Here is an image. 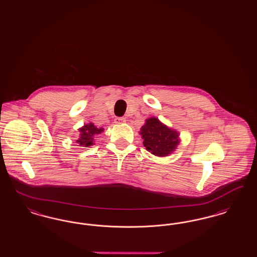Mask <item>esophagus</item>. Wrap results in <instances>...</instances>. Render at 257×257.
<instances>
[{"label": "esophagus", "instance_id": "34e87169", "mask_svg": "<svg viewBox=\"0 0 257 257\" xmlns=\"http://www.w3.org/2000/svg\"><path fill=\"white\" fill-rule=\"evenodd\" d=\"M114 122L116 124H121V123L126 122V118L125 117H116L114 119Z\"/></svg>", "mask_w": 257, "mask_h": 257}]
</instances>
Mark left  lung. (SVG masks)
<instances>
[{
	"mask_svg": "<svg viewBox=\"0 0 257 257\" xmlns=\"http://www.w3.org/2000/svg\"><path fill=\"white\" fill-rule=\"evenodd\" d=\"M140 134L147 150L159 157L170 155L180 142L179 133L163 124L156 117L147 119L146 124L141 128Z\"/></svg>",
	"mask_w": 257,
	"mask_h": 257,
	"instance_id": "left-lung-1",
	"label": "left lung"
}]
</instances>
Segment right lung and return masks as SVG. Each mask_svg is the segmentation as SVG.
I'll use <instances>...</instances> for the list:
<instances>
[{
    "label": "right lung",
    "mask_w": 257,
    "mask_h": 257,
    "mask_svg": "<svg viewBox=\"0 0 257 257\" xmlns=\"http://www.w3.org/2000/svg\"><path fill=\"white\" fill-rule=\"evenodd\" d=\"M80 131V137L77 140V143L81 147H89L93 145L94 138L96 135L101 134L104 129L103 128H97L93 123H87L84 125L82 128L79 129Z\"/></svg>",
    "instance_id": "1"
}]
</instances>
